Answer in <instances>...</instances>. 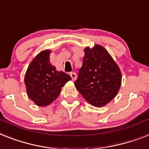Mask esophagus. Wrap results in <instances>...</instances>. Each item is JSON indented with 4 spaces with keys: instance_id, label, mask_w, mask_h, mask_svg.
<instances>
[{
    "instance_id": "1",
    "label": "esophagus",
    "mask_w": 149,
    "mask_h": 149,
    "mask_svg": "<svg viewBox=\"0 0 149 149\" xmlns=\"http://www.w3.org/2000/svg\"><path fill=\"white\" fill-rule=\"evenodd\" d=\"M70 77L71 78H72V80H76V79H77V74H76L75 72H70Z\"/></svg>"
}]
</instances>
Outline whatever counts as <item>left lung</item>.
Instances as JSON below:
<instances>
[{
  "mask_svg": "<svg viewBox=\"0 0 149 149\" xmlns=\"http://www.w3.org/2000/svg\"><path fill=\"white\" fill-rule=\"evenodd\" d=\"M84 52L75 86L92 106L102 107L116 96L122 83V72L102 46L86 47Z\"/></svg>",
  "mask_w": 149,
  "mask_h": 149,
  "instance_id": "obj_1",
  "label": "left lung"
}]
</instances>
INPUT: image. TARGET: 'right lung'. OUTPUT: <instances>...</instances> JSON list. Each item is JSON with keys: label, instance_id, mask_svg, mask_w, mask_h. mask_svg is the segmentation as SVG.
<instances>
[{"label": "right lung", "instance_id": "obj_1", "mask_svg": "<svg viewBox=\"0 0 149 149\" xmlns=\"http://www.w3.org/2000/svg\"><path fill=\"white\" fill-rule=\"evenodd\" d=\"M51 50L45 49L35 56L26 70L24 83L28 97L38 106H49L60 95L62 87L71 80L49 62Z\"/></svg>", "mask_w": 149, "mask_h": 149}]
</instances>
